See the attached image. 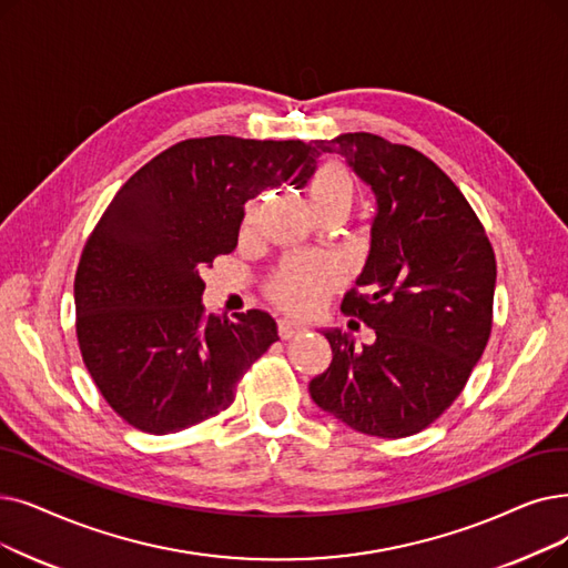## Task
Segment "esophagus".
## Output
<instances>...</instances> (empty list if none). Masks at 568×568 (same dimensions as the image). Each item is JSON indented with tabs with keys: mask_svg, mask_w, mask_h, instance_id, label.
I'll return each mask as SVG.
<instances>
[{
	"mask_svg": "<svg viewBox=\"0 0 568 568\" xmlns=\"http://www.w3.org/2000/svg\"><path fill=\"white\" fill-rule=\"evenodd\" d=\"M302 332H306V325L302 323V320H294V317H281L278 320V334H281V338L300 336Z\"/></svg>",
	"mask_w": 568,
	"mask_h": 568,
	"instance_id": "obj_1",
	"label": "esophagus"
}]
</instances>
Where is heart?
<instances>
[{"instance_id": "1", "label": "heart", "mask_w": 568, "mask_h": 568, "mask_svg": "<svg viewBox=\"0 0 568 568\" xmlns=\"http://www.w3.org/2000/svg\"><path fill=\"white\" fill-rule=\"evenodd\" d=\"M353 176L341 164H323L308 181V196L313 206L327 204L334 200L353 202ZM257 215V202L245 209V223H253ZM338 266L329 260L292 257L287 260L276 276L268 283V297L290 311H313L320 300L338 283Z\"/></svg>"}]
</instances>
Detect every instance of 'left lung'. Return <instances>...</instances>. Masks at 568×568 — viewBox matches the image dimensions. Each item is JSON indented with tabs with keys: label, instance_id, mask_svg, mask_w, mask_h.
<instances>
[{
	"label": "left lung",
	"instance_id": "left-lung-1",
	"mask_svg": "<svg viewBox=\"0 0 568 568\" xmlns=\"http://www.w3.org/2000/svg\"><path fill=\"white\" fill-rule=\"evenodd\" d=\"M311 153L313 164L325 153L348 160L378 213L372 253L341 304L376 341L355 348L351 334L325 332L332 364L308 392L355 432L417 434L453 406L489 341L495 251L459 187L415 148L353 132L315 141Z\"/></svg>",
	"mask_w": 568,
	"mask_h": 568
}]
</instances>
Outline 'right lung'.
Masks as SVG:
<instances>
[{
  "label": "right lung",
  "instance_id": "1",
  "mask_svg": "<svg viewBox=\"0 0 568 568\" xmlns=\"http://www.w3.org/2000/svg\"><path fill=\"white\" fill-rule=\"evenodd\" d=\"M297 169H313L300 139H185L143 164L94 225L73 281L79 348L134 429L174 434L225 410L278 341L264 311L206 315L200 271L236 248L243 204Z\"/></svg>",
  "mask_w": 568,
  "mask_h": 568
}]
</instances>
